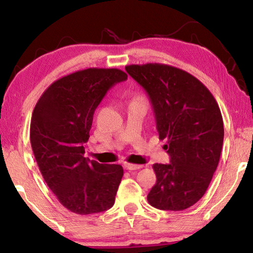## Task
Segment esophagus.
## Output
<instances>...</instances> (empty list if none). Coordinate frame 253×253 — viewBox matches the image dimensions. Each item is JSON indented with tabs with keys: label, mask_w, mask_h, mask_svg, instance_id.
Returning <instances> with one entry per match:
<instances>
[{
	"label": "esophagus",
	"mask_w": 253,
	"mask_h": 253,
	"mask_svg": "<svg viewBox=\"0 0 253 253\" xmlns=\"http://www.w3.org/2000/svg\"><path fill=\"white\" fill-rule=\"evenodd\" d=\"M125 168L128 170H135V169H139L143 168V165H137V164H130V163H127L125 164Z\"/></svg>",
	"instance_id": "34e87169"
}]
</instances>
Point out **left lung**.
<instances>
[{"instance_id":"obj_1","label":"left lung","mask_w":253,"mask_h":253,"mask_svg":"<svg viewBox=\"0 0 253 253\" xmlns=\"http://www.w3.org/2000/svg\"><path fill=\"white\" fill-rule=\"evenodd\" d=\"M146 90L169 164H154L156 183L147 195L152 207L182 211L202 198L223 145V119L215 98L201 81L179 68L146 63L125 67Z\"/></svg>"}]
</instances>
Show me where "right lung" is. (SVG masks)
Returning <instances> with one entry per match:
<instances>
[{
  "instance_id": "right-lung-1",
  "label": "right lung",
  "mask_w": 253,
  "mask_h": 253,
  "mask_svg": "<svg viewBox=\"0 0 253 253\" xmlns=\"http://www.w3.org/2000/svg\"><path fill=\"white\" fill-rule=\"evenodd\" d=\"M126 72L88 68L51 84L34 107L30 142L46 185L63 207L80 215L104 212L115 203L124 175L121 165L84 156L93 113Z\"/></svg>"
}]
</instances>
